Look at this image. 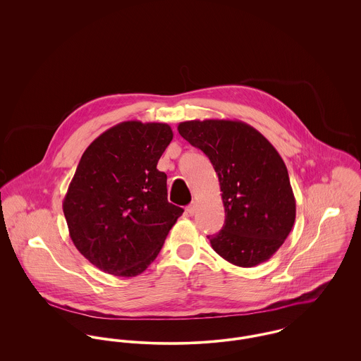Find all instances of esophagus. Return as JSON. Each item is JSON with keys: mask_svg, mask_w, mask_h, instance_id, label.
<instances>
[{"mask_svg": "<svg viewBox=\"0 0 361 361\" xmlns=\"http://www.w3.org/2000/svg\"><path fill=\"white\" fill-rule=\"evenodd\" d=\"M185 212H187L188 216H194L195 212H197V202H191V203L187 206Z\"/></svg>", "mask_w": 361, "mask_h": 361, "instance_id": "esophagus-1", "label": "esophagus"}]
</instances>
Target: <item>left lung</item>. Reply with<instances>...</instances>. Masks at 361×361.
Returning a JSON list of instances; mask_svg holds the SVG:
<instances>
[{
	"label": "left lung",
	"mask_w": 361,
	"mask_h": 361,
	"mask_svg": "<svg viewBox=\"0 0 361 361\" xmlns=\"http://www.w3.org/2000/svg\"><path fill=\"white\" fill-rule=\"evenodd\" d=\"M180 135L212 161L226 212L212 247L238 267L269 260L289 235L296 200L286 166L270 141L240 121H183Z\"/></svg>",
	"instance_id": "obj_1"
}]
</instances>
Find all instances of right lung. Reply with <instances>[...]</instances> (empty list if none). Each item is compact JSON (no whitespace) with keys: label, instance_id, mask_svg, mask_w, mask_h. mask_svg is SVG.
Here are the masks:
<instances>
[{"label":"right lung","instance_id":"add662e5","mask_svg":"<svg viewBox=\"0 0 361 361\" xmlns=\"http://www.w3.org/2000/svg\"><path fill=\"white\" fill-rule=\"evenodd\" d=\"M171 140L166 123L121 121L84 151L62 206L75 246L104 273L141 274L183 214L157 169Z\"/></svg>","mask_w":361,"mask_h":361}]
</instances>
